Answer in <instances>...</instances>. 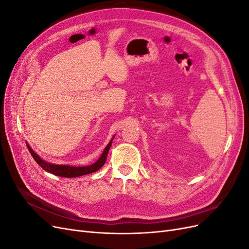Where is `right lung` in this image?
Returning a JSON list of instances; mask_svg holds the SVG:
<instances>
[{"mask_svg":"<svg viewBox=\"0 0 249 249\" xmlns=\"http://www.w3.org/2000/svg\"><path fill=\"white\" fill-rule=\"evenodd\" d=\"M114 137L115 136L112 137L111 141L108 143V145L106 146V148L104 149L102 156L99 158V160H97L95 163H93L92 165H89V166H70V165L52 164V163H49V162H46L44 160H42L38 155L35 154L34 150L29 146V144H27V146H28L30 154L32 155L33 159L36 161V163L38 164L42 169H44L50 173H53V175L58 176V177L77 178V177H81V176L89 175V173L95 172V171H97V170L102 168V166L105 164V162H106L109 149L112 145V141H113V139H114Z\"/></svg>","mask_w":249,"mask_h":249,"instance_id":"add662e5","label":"right lung"}]
</instances>
